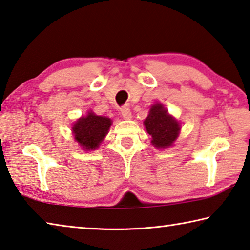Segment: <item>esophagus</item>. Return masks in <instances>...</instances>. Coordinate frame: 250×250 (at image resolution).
<instances>
[{"label":"esophagus","instance_id":"obj_1","mask_svg":"<svg viewBox=\"0 0 250 250\" xmlns=\"http://www.w3.org/2000/svg\"><path fill=\"white\" fill-rule=\"evenodd\" d=\"M121 115L124 117V119H131L132 118V113H131L129 107H126V105L121 108Z\"/></svg>","mask_w":250,"mask_h":250}]
</instances>
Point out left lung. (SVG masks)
Instances as JSON below:
<instances>
[{
	"mask_svg": "<svg viewBox=\"0 0 250 250\" xmlns=\"http://www.w3.org/2000/svg\"><path fill=\"white\" fill-rule=\"evenodd\" d=\"M146 132L152 138L151 143L156 149H167L179 137L181 125L175 118L160 103L152 104L149 116L143 121Z\"/></svg>",
	"mask_w": 250,
	"mask_h": 250,
	"instance_id": "1",
	"label": "left lung"
}]
</instances>
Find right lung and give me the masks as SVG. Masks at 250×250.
<instances>
[{
    "label": "right lung",
    "instance_id": "1",
    "mask_svg": "<svg viewBox=\"0 0 250 250\" xmlns=\"http://www.w3.org/2000/svg\"><path fill=\"white\" fill-rule=\"evenodd\" d=\"M111 125V119L96 116L90 110L86 117L79 118L73 125L75 140L84 151L96 150L107 135Z\"/></svg>",
    "mask_w": 250,
    "mask_h": 250
}]
</instances>
